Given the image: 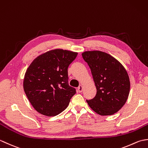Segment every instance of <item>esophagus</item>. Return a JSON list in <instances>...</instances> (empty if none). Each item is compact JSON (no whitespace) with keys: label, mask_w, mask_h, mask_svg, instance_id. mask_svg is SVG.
I'll return each mask as SVG.
<instances>
[{"label":"esophagus","mask_w":148,"mask_h":148,"mask_svg":"<svg viewBox=\"0 0 148 148\" xmlns=\"http://www.w3.org/2000/svg\"><path fill=\"white\" fill-rule=\"evenodd\" d=\"M77 90H78V92H79V93L82 92L83 90V86H82V85L79 86V87L77 88Z\"/></svg>","instance_id":"obj_1"}]
</instances>
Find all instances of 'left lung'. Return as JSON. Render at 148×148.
I'll return each instance as SVG.
<instances>
[{
	"label": "left lung",
	"mask_w": 148,
	"mask_h": 148,
	"mask_svg": "<svg viewBox=\"0 0 148 148\" xmlns=\"http://www.w3.org/2000/svg\"><path fill=\"white\" fill-rule=\"evenodd\" d=\"M82 56L91 69L97 93L86 102L101 116L117 112L127 102L130 83L126 69L113 56L100 51H88Z\"/></svg>",
	"instance_id": "obj_1"
}]
</instances>
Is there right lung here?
I'll return each mask as SVG.
<instances>
[{
	"instance_id": "right-lung-1",
	"label": "right lung",
	"mask_w": 148,
	"mask_h": 148,
	"mask_svg": "<svg viewBox=\"0 0 148 148\" xmlns=\"http://www.w3.org/2000/svg\"><path fill=\"white\" fill-rule=\"evenodd\" d=\"M77 53L61 49L51 50L34 60L28 67L23 89L36 111L55 116L67 108L76 91L68 83V67Z\"/></svg>"
}]
</instances>
